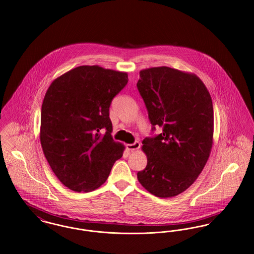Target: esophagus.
<instances>
[{
    "instance_id": "1",
    "label": "esophagus",
    "mask_w": 254,
    "mask_h": 254,
    "mask_svg": "<svg viewBox=\"0 0 254 254\" xmlns=\"http://www.w3.org/2000/svg\"><path fill=\"white\" fill-rule=\"evenodd\" d=\"M126 147H127V149H128L129 151L133 152V151H134V150H137V149L140 147V143H139L138 141H135V142H133L132 144H127Z\"/></svg>"
}]
</instances>
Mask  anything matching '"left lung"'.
<instances>
[{"label":"left lung","mask_w":254,"mask_h":254,"mask_svg":"<svg viewBox=\"0 0 254 254\" xmlns=\"http://www.w3.org/2000/svg\"><path fill=\"white\" fill-rule=\"evenodd\" d=\"M136 87L152 131L142 140L147 165L137 172L140 185L159 198L186 191L203 169L213 143V105L200 78L172 67L142 69Z\"/></svg>","instance_id":"obj_1"}]
</instances>
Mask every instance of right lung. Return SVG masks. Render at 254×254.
Here are the masks:
<instances>
[{
    "mask_svg": "<svg viewBox=\"0 0 254 254\" xmlns=\"http://www.w3.org/2000/svg\"><path fill=\"white\" fill-rule=\"evenodd\" d=\"M126 72L80 66L51 84L41 110L40 141L58 180L75 192L103 185L124 146L112 136L110 106Z\"/></svg>",
    "mask_w": 254,
    "mask_h": 254,
    "instance_id": "add662e5",
    "label": "right lung"
}]
</instances>
